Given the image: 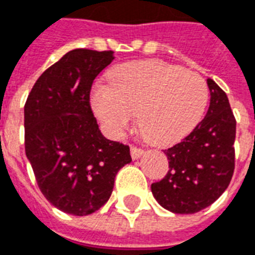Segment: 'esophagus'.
<instances>
[{
    "label": "esophagus",
    "instance_id": "esophagus-1",
    "mask_svg": "<svg viewBox=\"0 0 255 255\" xmlns=\"http://www.w3.org/2000/svg\"><path fill=\"white\" fill-rule=\"evenodd\" d=\"M130 153H131V158H133V160H137V158H139V157L143 154V149L137 148L134 145H131V146H130Z\"/></svg>",
    "mask_w": 255,
    "mask_h": 255
}]
</instances>
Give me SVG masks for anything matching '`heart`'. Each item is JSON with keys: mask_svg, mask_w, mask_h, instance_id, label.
<instances>
[{"mask_svg": "<svg viewBox=\"0 0 255 255\" xmlns=\"http://www.w3.org/2000/svg\"><path fill=\"white\" fill-rule=\"evenodd\" d=\"M208 101L206 80L198 72L160 60L116 67L109 86L91 95L94 114L113 138H121L137 114L139 130L156 145H171L198 125Z\"/></svg>", "mask_w": 255, "mask_h": 255, "instance_id": "b5f03b06", "label": "heart"}]
</instances>
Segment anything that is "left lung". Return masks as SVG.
<instances>
[{
	"mask_svg": "<svg viewBox=\"0 0 255 255\" xmlns=\"http://www.w3.org/2000/svg\"><path fill=\"white\" fill-rule=\"evenodd\" d=\"M207 84L211 99L204 120L181 142L164 150L169 171L152 184L154 199L175 214H195L211 206L234 173L237 121L225 91L212 79Z\"/></svg>",
	"mask_w": 255,
	"mask_h": 255,
	"instance_id": "8db88e82",
	"label": "left lung"
}]
</instances>
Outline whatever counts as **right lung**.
<instances>
[{"label": "right lung", "mask_w": 255, "mask_h": 255, "mask_svg": "<svg viewBox=\"0 0 255 255\" xmlns=\"http://www.w3.org/2000/svg\"><path fill=\"white\" fill-rule=\"evenodd\" d=\"M113 51L78 48L44 71L24 107L25 153L40 191L60 211L93 214L131 161L128 145L102 135L90 105L94 79Z\"/></svg>", "instance_id": "right-lung-1"}]
</instances>
